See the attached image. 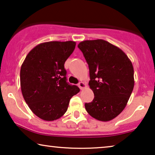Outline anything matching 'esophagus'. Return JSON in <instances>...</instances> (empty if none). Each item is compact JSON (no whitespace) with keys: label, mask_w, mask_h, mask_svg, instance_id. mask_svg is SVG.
I'll use <instances>...</instances> for the list:
<instances>
[{"label":"esophagus","mask_w":155,"mask_h":155,"mask_svg":"<svg viewBox=\"0 0 155 155\" xmlns=\"http://www.w3.org/2000/svg\"><path fill=\"white\" fill-rule=\"evenodd\" d=\"M78 86H79L80 89H81V90L84 89V88H85L86 87V84L84 83V82H80V83H79V84H78Z\"/></svg>","instance_id":"obj_1"}]
</instances>
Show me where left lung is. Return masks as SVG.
Returning a JSON list of instances; mask_svg holds the SVG:
<instances>
[{
    "label": "left lung",
    "mask_w": 155,
    "mask_h": 155,
    "mask_svg": "<svg viewBox=\"0 0 155 155\" xmlns=\"http://www.w3.org/2000/svg\"><path fill=\"white\" fill-rule=\"evenodd\" d=\"M78 47L88 64V85L94 94L86 110L98 120L110 121L124 110L133 92V64L122 49L106 40H85Z\"/></svg>",
    "instance_id": "left-lung-1"
}]
</instances>
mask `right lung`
I'll return each mask as SVG.
<instances>
[{
  "instance_id": "add662e5",
  "label": "right lung",
  "mask_w": 155,
  "mask_h": 155,
  "mask_svg": "<svg viewBox=\"0 0 155 155\" xmlns=\"http://www.w3.org/2000/svg\"><path fill=\"white\" fill-rule=\"evenodd\" d=\"M76 47L74 41L43 42L28 54L20 69L22 96L35 115L46 121L59 119L79 92L67 82L64 63Z\"/></svg>"
}]
</instances>
